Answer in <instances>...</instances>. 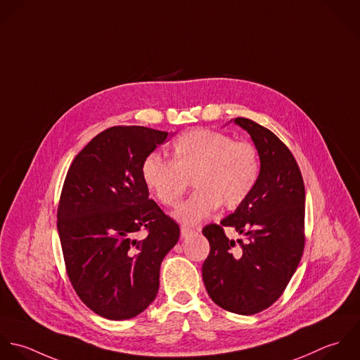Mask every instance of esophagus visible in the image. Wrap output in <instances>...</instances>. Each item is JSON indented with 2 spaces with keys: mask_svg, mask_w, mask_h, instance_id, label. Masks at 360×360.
Returning <instances> with one entry per match:
<instances>
[{
  "mask_svg": "<svg viewBox=\"0 0 360 360\" xmlns=\"http://www.w3.org/2000/svg\"><path fill=\"white\" fill-rule=\"evenodd\" d=\"M191 233H193V229L186 228V226H181V236L182 238H188Z\"/></svg>",
  "mask_w": 360,
  "mask_h": 360,
  "instance_id": "esophagus-1",
  "label": "esophagus"
}]
</instances>
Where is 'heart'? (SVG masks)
I'll use <instances>...</instances> for the list:
<instances>
[{
	"label": "heart",
	"mask_w": 360,
	"mask_h": 360,
	"mask_svg": "<svg viewBox=\"0 0 360 360\" xmlns=\"http://www.w3.org/2000/svg\"><path fill=\"white\" fill-rule=\"evenodd\" d=\"M171 162L148 154L142 162V179L155 199L174 207L192 181L196 192L176 207L174 217L195 225L214 213L219 205L235 209L252 193L259 174L257 148L233 142L210 129H191L179 135L169 148Z\"/></svg>",
	"instance_id": "obj_1"
}]
</instances>
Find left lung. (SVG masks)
I'll return each instance as SVG.
<instances>
[{"instance_id":"1","label":"left lung","mask_w":360,"mask_h":360,"mask_svg":"<svg viewBox=\"0 0 360 360\" xmlns=\"http://www.w3.org/2000/svg\"><path fill=\"white\" fill-rule=\"evenodd\" d=\"M257 148L260 174L248 199L236 210L203 228L210 253L202 276L209 296L236 314H256L284 292L304 246V185L285 144L271 131L248 118H235ZM224 226L245 240H229Z\"/></svg>"}]
</instances>
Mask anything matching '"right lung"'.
<instances>
[{
  "label": "right lung",
  "instance_id": "1",
  "mask_svg": "<svg viewBox=\"0 0 360 360\" xmlns=\"http://www.w3.org/2000/svg\"><path fill=\"white\" fill-rule=\"evenodd\" d=\"M167 136L144 127L105 129L75 157L64 182L57 226L68 277L108 320L132 319L155 299L161 262L179 239L142 179L144 158ZM141 229L148 235L138 241Z\"/></svg>",
  "mask_w": 360,
  "mask_h": 360
}]
</instances>
